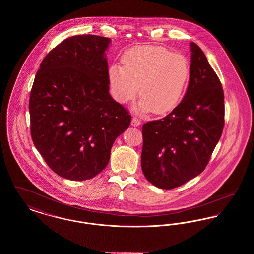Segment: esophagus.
<instances>
[{"instance_id": "esophagus-1", "label": "esophagus", "mask_w": 254, "mask_h": 254, "mask_svg": "<svg viewBox=\"0 0 254 254\" xmlns=\"http://www.w3.org/2000/svg\"><path fill=\"white\" fill-rule=\"evenodd\" d=\"M141 125V120L138 119L137 117H133L132 120H131V126L133 127H138Z\"/></svg>"}]
</instances>
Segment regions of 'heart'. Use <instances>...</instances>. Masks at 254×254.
<instances>
[{"mask_svg": "<svg viewBox=\"0 0 254 254\" xmlns=\"http://www.w3.org/2000/svg\"><path fill=\"white\" fill-rule=\"evenodd\" d=\"M123 66L111 64L108 78L111 92L121 104L142 97L136 110L164 114L175 109L190 77V64L180 53L146 45L127 50Z\"/></svg>", "mask_w": 254, "mask_h": 254, "instance_id": "heart-1", "label": "heart"}]
</instances>
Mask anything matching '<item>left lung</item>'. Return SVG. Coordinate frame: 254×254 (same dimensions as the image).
I'll return each mask as SVG.
<instances>
[{"label":"left lung","instance_id":"obj_1","mask_svg":"<svg viewBox=\"0 0 254 254\" xmlns=\"http://www.w3.org/2000/svg\"><path fill=\"white\" fill-rule=\"evenodd\" d=\"M187 92L169 115L143 126L142 170L147 181L171 190L205 169L224 127V92L204 52L190 43Z\"/></svg>","mask_w":254,"mask_h":254}]
</instances>
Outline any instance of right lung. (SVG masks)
Returning a JSON list of instances; mask_svg holds the SVG:
<instances>
[{
	"label": "right lung",
	"mask_w": 254,
	"mask_h": 254,
	"mask_svg": "<svg viewBox=\"0 0 254 254\" xmlns=\"http://www.w3.org/2000/svg\"><path fill=\"white\" fill-rule=\"evenodd\" d=\"M110 42L96 35L65 39L42 61L32 85V141L49 168L68 180L99 174L130 125L131 116L109 92Z\"/></svg>",
	"instance_id": "add662e5"
}]
</instances>
